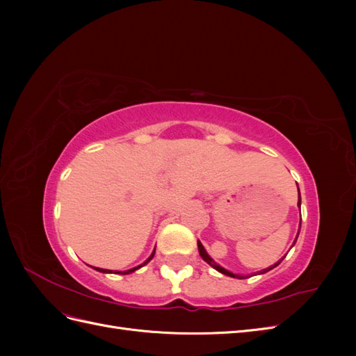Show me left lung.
I'll return each instance as SVG.
<instances>
[{
  "mask_svg": "<svg viewBox=\"0 0 356 356\" xmlns=\"http://www.w3.org/2000/svg\"><path fill=\"white\" fill-rule=\"evenodd\" d=\"M298 187V186H297ZM300 204H301V199H300V190H298V207H300ZM300 225H301V222H300ZM297 238H298V234H297ZM197 246H199V254H200V257L203 258V260L204 261H207L208 264H211L213 268H215V270H218L220 273H222V275H227V276H232V277H238V279H246V276H242V275H234V273H232V272H229V270H225V268H222L221 266H218L217 263H215L213 260H212V258L207 254V251H204V248H203V245L200 243V242H197ZM279 263H281V261H279ZM279 263H276L275 266H272V267H268V268H263V270L260 272V273H266V272H268V270H272V268L273 267H276ZM248 277H250V276H248Z\"/></svg>",
  "mask_w": 356,
  "mask_h": 356,
  "instance_id": "obj_1",
  "label": "left lung"
}]
</instances>
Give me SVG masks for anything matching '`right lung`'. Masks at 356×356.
<instances>
[{
  "label": "right lung",
  "mask_w": 356,
  "mask_h": 356,
  "mask_svg": "<svg viewBox=\"0 0 356 356\" xmlns=\"http://www.w3.org/2000/svg\"><path fill=\"white\" fill-rule=\"evenodd\" d=\"M154 257V252L152 254V255H149V258H148V260L145 261V263H148L149 260H152V258ZM139 267H143V266H138V267H135V268H131V270H126V272H115V273H120V275H129V273H132V272H135L136 270V268H139ZM96 268V270H99V272H104V273H113L111 270H105V268H98V267H95Z\"/></svg>",
  "instance_id": "obj_1"
}]
</instances>
